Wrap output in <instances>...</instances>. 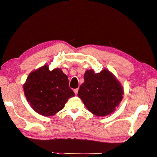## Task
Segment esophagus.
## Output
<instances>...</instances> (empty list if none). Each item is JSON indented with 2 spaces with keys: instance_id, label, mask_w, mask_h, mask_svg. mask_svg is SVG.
<instances>
[{
  "instance_id": "esophagus-1",
  "label": "esophagus",
  "mask_w": 157,
  "mask_h": 157,
  "mask_svg": "<svg viewBox=\"0 0 157 157\" xmlns=\"http://www.w3.org/2000/svg\"><path fill=\"white\" fill-rule=\"evenodd\" d=\"M73 91L77 95V94H78V89H75L73 90Z\"/></svg>"
}]
</instances>
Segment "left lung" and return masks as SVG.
<instances>
[{
    "label": "left lung",
    "mask_w": 157,
    "mask_h": 157,
    "mask_svg": "<svg viewBox=\"0 0 157 157\" xmlns=\"http://www.w3.org/2000/svg\"><path fill=\"white\" fill-rule=\"evenodd\" d=\"M84 82L79 86L78 95L89 111L97 116L112 113L123 98V87L113 74L107 68L95 73L87 70Z\"/></svg>",
    "instance_id": "obj_1"
}]
</instances>
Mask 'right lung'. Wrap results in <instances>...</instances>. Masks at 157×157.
I'll list each match as a JSON object with an SVG mask.
<instances>
[{
	"label": "right lung",
	"mask_w": 157,
	"mask_h": 157,
	"mask_svg": "<svg viewBox=\"0 0 157 157\" xmlns=\"http://www.w3.org/2000/svg\"><path fill=\"white\" fill-rule=\"evenodd\" d=\"M68 84V77L62 69L50 71L49 66L45 64L32 71L23 86L31 107L40 115L52 116L75 95Z\"/></svg>",
	"instance_id": "1"
}]
</instances>
